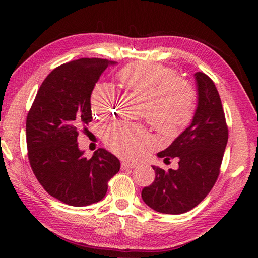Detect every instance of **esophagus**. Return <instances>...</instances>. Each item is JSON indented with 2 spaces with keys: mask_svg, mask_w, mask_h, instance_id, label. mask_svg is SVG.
Wrapping results in <instances>:
<instances>
[{
  "mask_svg": "<svg viewBox=\"0 0 258 258\" xmlns=\"http://www.w3.org/2000/svg\"><path fill=\"white\" fill-rule=\"evenodd\" d=\"M135 166H137V164L133 163V161H126V160H123V161H121V168H123V169L134 168Z\"/></svg>",
  "mask_w": 258,
  "mask_h": 258,
  "instance_id": "esophagus-1",
  "label": "esophagus"
}]
</instances>
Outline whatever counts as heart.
Returning a JSON list of instances; mask_svg holds the SVG:
<instances>
[{"instance_id":"heart-1","label":"heart","mask_w":258,"mask_h":258,"mask_svg":"<svg viewBox=\"0 0 258 258\" xmlns=\"http://www.w3.org/2000/svg\"><path fill=\"white\" fill-rule=\"evenodd\" d=\"M126 91L143 98L141 116L165 138H174L190 123L196 110V91L174 69L157 62L135 61L117 72ZM117 93L107 83H98L90 95L92 112L108 118L116 109ZM104 142L115 154L134 158L151 143L142 125L118 121L106 130Z\"/></svg>"}]
</instances>
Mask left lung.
<instances>
[{"instance_id":"1","label":"left lung","mask_w":258,"mask_h":258,"mask_svg":"<svg viewBox=\"0 0 258 258\" xmlns=\"http://www.w3.org/2000/svg\"><path fill=\"white\" fill-rule=\"evenodd\" d=\"M197 108L191 124L172 145L157 154L159 158H178V168L164 171L152 166L156 177L143 187L142 199L156 212L178 215L191 211L209 194L220 174L228 143V126L220 94L206 74H195Z\"/></svg>"}]
</instances>
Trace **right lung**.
<instances>
[{
	"mask_svg": "<svg viewBox=\"0 0 258 258\" xmlns=\"http://www.w3.org/2000/svg\"><path fill=\"white\" fill-rule=\"evenodd\" d=\"M107 59L82 58L53 69L42 83L26 120L28 159L47 194L69 206L104 198L118 173L116 156L100 148L90 159L77 143L78 130L92 120L90 95L108 66Z\"/></svg>",
	"mask_w": 258,
	"mask_h": 258,
	"instance_id": "right-lung-1",
	"label": "right lung"
}]
</instances>
